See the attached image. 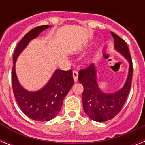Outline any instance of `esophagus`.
Segmentation results:
<instances>
[{"mask_svg": "<svg viewBox=\"0 0 145 145\" xmlns=\"http://www.w3.org/2000/svg\"><path fill=\"white\" fill-rule=\"evenodd\" d=\"M73 77H74V80L75 82H77V79H78V72H77V71H73Z\"/></svg>", "mask_w": 145, "mask_h": 145, "instance_id": "esophagus-1", "label": "esophagus"}]
</instances>
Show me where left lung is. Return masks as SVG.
I'll return each mask as SVG.
<instances>
[{"mask_svg":"<svg viewBox=\"0 0 145 145\" xmlns=\"http://www.w3.org/2000/svg\"><path fill=\"white\" fill-rule=\"evenodd\" d=\"M114 40V48L123 56L129 64L128 77L124 86L114 93H105L100 89L94 64L80 70L78 81L84 86L82 94L84 112L90 119L96 122H105L116 116L121 110L128 96L133 77V62L127 44L114 32H110Z\"/></svg>","mask_w":145,"mask_h":145,"instance_id":"8db88e82","label":"left lung"}]
</instances>
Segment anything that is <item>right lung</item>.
<instances>
[{
    "label": "right lung",
    "instance_id": "1",
    "mask_svg": "<svg viewBox=\"0 0 145 145\" xmlns=\"http://www.w3.org/2000/svg\"><path fill=\"white\" fill-rule=\"evenodd\" d=\"M49 28L50 25H42L33 28L19 41L13 54L12 83L15 98L22 111L29 118L37 121H49L59 114L63 99L74 83L72 71L57 69L47 84L38 91L26 90L19 84L15 69L17 58L31 40Z\"/></svg>",
    "mask_w": 145,
    "mask_h": 145
}]
</instances>
